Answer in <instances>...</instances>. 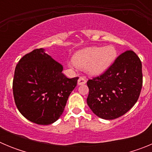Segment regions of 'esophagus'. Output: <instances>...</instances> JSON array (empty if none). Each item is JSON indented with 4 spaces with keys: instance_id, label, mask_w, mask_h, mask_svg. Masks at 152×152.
I'll return each instance as SVG.
<instances>
[{
    "instance_id": "obj_1",
    "label": "esophagus",
    "mask_w": 152,
    "mask_h": 152,
    "mask_svg": "<svg viewBox=\"0 0 152 152\" xmlns=\"http://www.w3.org/2000/svg\"><path fill=\"white\" fill-rule=\"evenodd\" d=\"M86 82H87V80L85 79V77H80V78L78 79V80H77V84H78V85H82V84H86Z\"/></svg>"
}]
</instances>
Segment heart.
<instances>
[{
  "label": "heart",
  "instance_id": "heart-1",
  "mask_svg": "<svg viewBox=\"0 0 152 152\" xmlns=\"http://www.w3.org/2000/svg\"><path fill=\"white\" fill-rule=\"evenodd\" d=\"M116 51L113 46L91 47L77 52L74 62L80 68L85 67L86 71L93 75H100L108 68L116 58Z\"/></svg>",
  "mask_w": 152,
  "mask_h": 152
}]
</instances>
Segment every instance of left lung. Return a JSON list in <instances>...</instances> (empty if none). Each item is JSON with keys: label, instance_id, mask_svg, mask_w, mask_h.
<instances>
[{"label": "left lung", "instance_id": "8db88e82", "mask_svg": "<svg viewBox=\"0 0 152 152\" xmlns=\"http://www.w3.org/2000/svg\"><path fill=\"white\" fill-rule=\"evenodd\" d=\"M142 61L133 51L119 55L99 76L89 79L87 103L99 117H120L135 105L142 87Z\"/></svg>", "mask_w": 152, "mask_h": 152}]
</instances>
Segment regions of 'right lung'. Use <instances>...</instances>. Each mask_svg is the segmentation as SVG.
<instances>
[{
  "mask_svg": "<svg viewBox=\"0 0 152 152\" xmlns=\"http://www.w3.org/2000/svg\"><path fill=\"white\" fill-rule=\"evenodd\" d=\"M63 67L36 49L21 58L13 80L14 102L25 118L39 125H49L61 116L79 77H68Z\"/></svg>",
  "mask_w": 152,
  "mask_h": 152,
  "instance_id": "obj_1",
  "label": "right lung"
}]
</instances>
